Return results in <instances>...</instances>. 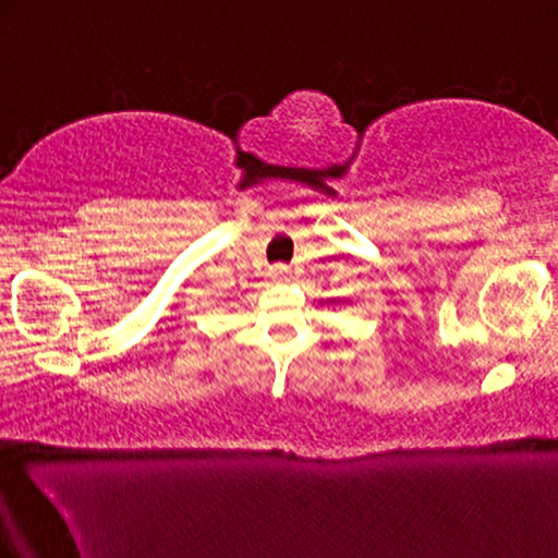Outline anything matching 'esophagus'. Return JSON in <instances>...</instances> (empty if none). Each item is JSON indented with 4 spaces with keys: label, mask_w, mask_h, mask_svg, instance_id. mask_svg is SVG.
<instances>
[{
    "label": "esophagus",
    "mask_w": 558,
    "mask_h": 558,
    "mask_svg": "<svg viewBox=\"0 0 558 558\" xmlns=\"http://www.w3.org/2000/svg\"><path fill=\"white\" fill-rule=\"evenodd\" d=\"M269 277L274 281H289V279H292V269H289V266H284V264H277V266H271Z\"/></svg>",
    "instance_id": "esophagus-1"
}]
</instances>
